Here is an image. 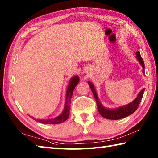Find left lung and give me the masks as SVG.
I'll list each match as a JSON object with an SVG mask.
<instances>
[{"mask_svg": "<svg viewBox=\"0 0 158 158\" xmlns=\"http://www.w3.org/2000/svg\"><path fill=\"white\" fill-rule=\"evenodd\" d=\"M136 58H137V59L138 60L139 62L140 65L143 68V69H142L143 73L145 74V73H144V70H145L144 62L142 59V58L139 52H136ZM88 84H89L90 85V89L92 90L93 94L94 95V98L96 100V102H97L99 113L100 114V115L102 117L107 119H110V120L121 119L123 118H125L133 114L134 112L137 110L139 105L141 99H142V97H143V92L144 90H145V89H143L139 93L137 98L126 105L121 106H120V107H118L116 109H107L102 105L100 100H99L98 94L97 93H96V90L94 88V85L90 81L88 82Z\"/></svg>", "mask_w": 158, "mask_h": 158, "instance_id": "1", "label": "left lung"}]
</instances>
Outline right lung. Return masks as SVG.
<instances>
[{
	"mask_svg": "<svg viewBox=\"0 0 158 158\" xmlns=\"http://www.w3.org/2000/svg\"><path fill=\"white\" fill-rule=\"evenodd\" d=\"M79 78L77 75L73 77V78H71L70 80H69L68 89H67L66 91L65 106H64L63 112L59 115V116L51 119H36L34 117L31 116L32 118H33L35 121H37V122L41 123L43 124H58L65 121L69 117V110H70V105H69V104L71 102V98L72 96H73L74 89L77 85V84L79 83Z\"/></svg>",
	"mask_w": 158,
	"mask_h": 158,
	"instance_id": "add662e5",
	"label": "right lung"
}]
</instances>
